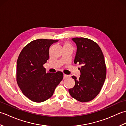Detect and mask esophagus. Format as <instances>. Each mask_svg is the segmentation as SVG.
<instances>
[{
    "label": "esophagus",
    "mask_w": 126,
    "mask_h": 126,
    "mask_svg": "<svg viewBox=\"0 0 126 126\" xmlns=\"http://www.w3.org/2000/svg\"><path fill=\"white\" fill-rule=\"evenodd\" d=\"M68 76H69L67 75L64 74V75H63V79H66V78H68Z\"/></svg>",
    "instance_id": "34e87169"
}]
</instances>
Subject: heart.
<instances>
[{
    "mask_svg": "<svg viewBox=\"0 0 126 126\" xmlns=\"http://www.w3.org/2000/svg\"><path fill=\"white\" fill-rule=\"evenodd\" d=\"M66 46H70V45L69 44L66 43V44H65V45H64V47H66Z\"/></svg>",
    "mask_w": 126,
    "mask_h": 126,
    "instance_id": "1",
    "label": "heart"
}]
</instances>
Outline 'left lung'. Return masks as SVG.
Segmentation results:
<instances>
[{"label":"left lung","instance_id":"obj_1","mask_svg":"<svg viewBox=\"0 0 126 126\" xmlns=\"http://www.w3.org/2000/svg\"><path fill=\"white\" fill-rule=\"evenodd\" d=\"M77 50L74 63H79L81 75L73 76L75 86L69 89L71 96L86 102L95 98L100 92L106 77V66L102 51L96 42L85 38H74Z\"/></svg>","mask_w":126,"mask_h":126}]
</instances>
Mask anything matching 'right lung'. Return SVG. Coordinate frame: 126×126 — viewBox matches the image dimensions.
Instances as JSON below:
<instances>
[{"instance_id": "add662e5", "label": "right lung", "mask_w": 126, "mask_h": 126, "mask_svg": "<svg viewBox=\"0 0 126 126\" xmlns=\"http://www.w3.org/2000/svg\"><path fill=\"white\" fill-rule=\"evenodd\" d=\"M58 41L38 39L29 43L19 56L17 81L23 94L35 102H42L52 96L62 80L63 74L46 73L43 65L49 58V49Z\"/></svg>"}]
</instances>
